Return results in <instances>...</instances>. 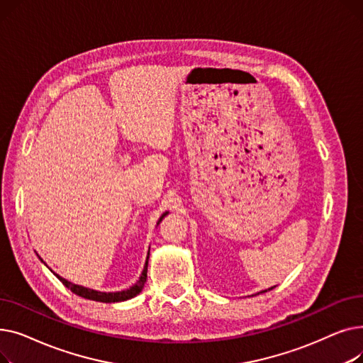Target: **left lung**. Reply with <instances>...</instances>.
I'll list each match as a JSON object with an SVG mask.
<instances>
[{
	"instance_id": "1",
	"label": "left lung",
	"mask_w": 363,
	"mask_h": 363,
	"mask_svg": "<svg viewBox=\"0 0 363 363\" xmlns=\"http://www.w3.org/2000/svg\"><path fill=\"white\" fill-rule=\"evenodd\" d=\"M272 289H274V287H272ZM272 289H269V290H272ZM260 293H266V290H264V291H260ZM260 293H259V294H260Z\"/></svg>"
}]
</instances>
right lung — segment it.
I'll use <instances>...</instances> for the list:
<instances>
[{"label": "right lung", "mask_w": 363, "mask_h": 363, "mask_svg": "<svg viewBox=\"0 0 363 363\" xmlns=\"http://www.w3.org/2000/svg\"><path fill=\"white\" fill-rule=\"evenodd\" d=\"M166 216V213L163 215ZM163 216L160 218V220L163 219ZM159 220V222H160ZM148 257H150V252H148V256H147V262H145V266H144V271L138 279V282L135 285H132V287L129 290H125V291H119V293H100V291H94V290H89V289H85V287H81V285H76V284H72L66 279H63L62 277L55 275L57 278H59L66 287L74 293L76 296L79 297H84V298H88V300H95V301H103V303H116V301H123V300H129L132 297H135L137 294L141 293V290L144 289V284L147 281V266H148Z\"/></svg>", "instance_id": "add662e5"}]
</instances>
